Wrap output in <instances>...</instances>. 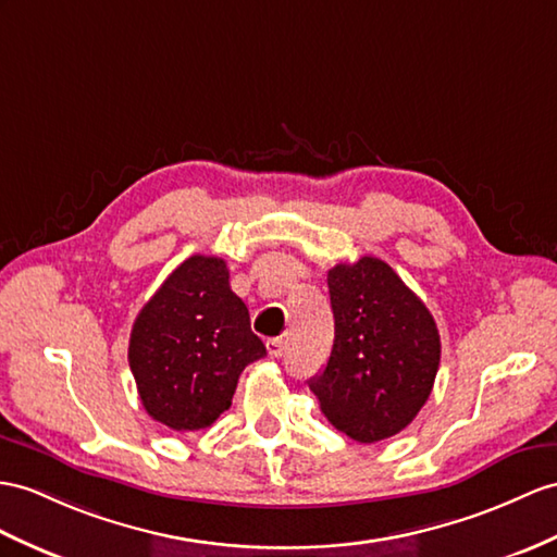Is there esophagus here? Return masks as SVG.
<instances>
[{
  "label": "esophagus",
  "instance_id": "34e87169",
  "mask_svg": "<svg viewBox=\"0 0 557 557\" xmlns=\"http://www.w3.org/2000/svg\"><path fill=\"white\" fill-rule=\"evenodd\" d=\"M267 349H269L271 357L278 359V357L286 355L288 341H286V337H269V341H267Z\"/></svg>",
  "mask_w": 557,
  "mask_h": 557
}]
</instances>
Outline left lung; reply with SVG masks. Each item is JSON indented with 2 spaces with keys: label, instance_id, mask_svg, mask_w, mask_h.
<instances>
[{
  "label": "left lung",
  "instance_id": "obj_1",
  "mask_svg": "<svg viewBox=\"0 0 557 557\" xmlns=\"http://www.w3.org/2000/svg\"><path fill=\"white\" fill-rule=\"evenodd\" d=\"M335 341L309 381L333 428L361 444L395 437L423 409L440 369V331L420 297L377 257L329 271Z\"/></svg>",
  "mask_w": 557,
  "mask_h": 557
}]
</instances>
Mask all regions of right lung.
Masks as SVG:
<instances>
[{
  "label": "right lung",
  "mask_w": 557,
  "mask_h": 557,
  "mask_svg": "<svg viewBox=\"0 0 557 557\" xmlns=\"http://www.w3.org/2000/svg\"><path fill=\"white\" fill-rule=\"evenodd\" d=\"M264 355L226 262L194 255L139 311L127 359L146 413L186 432L210 428L232 406L243 369Z\"/></svg>",
  "instance_id": "right-lung-1"
}]
</instances>
